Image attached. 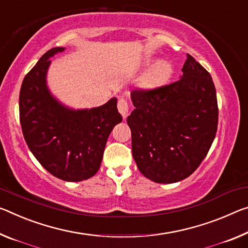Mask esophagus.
<instances>
[{"label": "esophagus", "instance_id": "34e87169", "mask_svg": "<svg viewBox=\"0 0 248 248\" xmlns=\"http://www.w3.org/2000/svg\"><path fill=\"white\" fill-rule=\"evenodd\" d=\"M118 110H119L121 116L124 117V119H125L129 113V104L127 99L123 96L119 98V100H118Z\"/></svg>", "mask_w": 248, "mask_h": 248}]
</instances>
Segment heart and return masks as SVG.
<instances>
[{"instance_id":"1","label":"heart","mask_w":248,"mask_h":248,"mask_svg":"<svg viewBox=\"0 0 248 248\" xmlns=\"http://www.w3.org/2000/svg\"><path fill=\"white\" fill-rule=\"evenodd\" d=\"M172 73V65L168 61H159L145 75L143 84L145 87H155L166 81Z\"/></svg>"}]
</instances>
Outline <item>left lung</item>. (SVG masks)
<instances>
[{
    "label": "left lung",
    "mask_w": 248,
    "mask_h": 248,
    "mask_svg": "<svg viewBox=\"0 0 248 248\" xmlns=\"http://www.w3.org/2000/svg\"><path fill=\"white\" fill-rule=\"evenodd\" d=\"M178 81L132 90L127 118L132 155L139 171L156 183L190 176L209 152L217 130L218 108L210 73L191 55Z\"/></svg>",
    "instance_id": "obj_1"
}]
</instances>
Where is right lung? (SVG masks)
I'll list each match as a JSON object with an SVG mask.
<instances>
[{"instance_id": "right-lung-1", "label": "right lung", "mask_w": 248, "mask_h": 248, "mask_svg": "<svg viewBox=\"0 0 248 248\" xmlns=\"http://www.w3.org/2000/svg\"><path fill=\"white\" fill-rule=\"evenodd\" d=\"M64 50V47L49 49L24 77L19 121L38 162L58 179L79 182L99 170L108 137L123 117L115 97L100 107L75 110L50 93L46 82L49 58Z\"/></svg>"}]
</instances>
